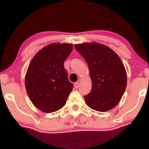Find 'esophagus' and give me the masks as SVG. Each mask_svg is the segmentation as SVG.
Masks as SVG:
<instances>
[{
    "mask_svg": "<svg viewBox=\"0 0 149 149\" xmlns=\"http://www.w3.org/2000/svg\"><path fill=\"white\" fill-rule=\"evenodd\" d=\"M74 87L76 89H78L79 87V83H77H77H74Z\"/></svg>",
    "mask_w": 149,
    "mask_h": 149,
    "instance_id": "esophagus-1",
    "label": "esophagus"
}]
</instances>
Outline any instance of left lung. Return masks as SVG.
Here are the masks:
<instances>
[{
    "label": "left lung",
    "instance_id": "8db88e82",
    "mask_svg": "<svg viewBox=\"0 0 149 149\" xmlns=\"http://www.w3.org/2000/svg\"><path fill=\"white\" fill-rule=\"evenodd\" d=\"M74 47L87 62L92 81L90 93L84 96L85 102L97 111L112 109L121 100L127 85L121 59L111 49L97 42L77 44Z\"/></svg>",
    "mask_w": 149,
    "mask_h": 149
}]
</instances>
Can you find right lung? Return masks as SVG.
<instances>
[{
    "instance_id": "add662e5",
    "label": "right lung",
    "mask_w": 149,
    "mask_h": 149,
    "mask_svg": "<svg viewBox=\"0 0 149 149\" xmlns=\"http://www.w3.org/2000/svg\"><path fill=\"white\" fill-rule=\"evenodd\" d=\"M72 45L52 43L34 56L26 72L25 85L30 100L45 113H53L64 107L73 88L64 62Z\"/></svg>"
}]
</instances>
